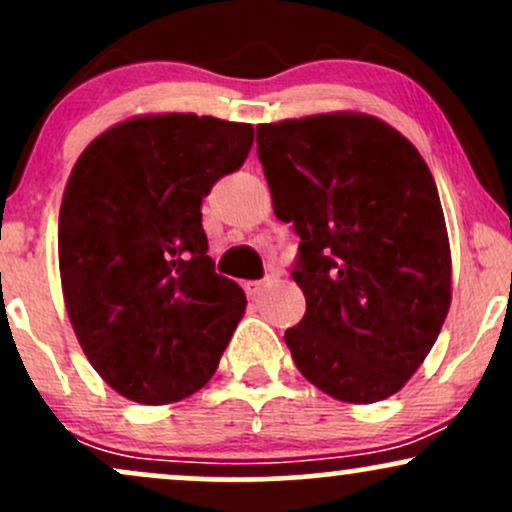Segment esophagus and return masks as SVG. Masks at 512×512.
<instances>
[{"instance_id": "obj_1", "label": "esophagus", "mask_w": 512, "mask_h": 512, "mask_svg": "<svg viewBox=\"0 0 512 512\" xmlns=\"http://www.w3.org/2000/svg\"><path fill=\"white\" fill-rule=\"evenodd\" d=\"M267 286H269V279H262V281H248V284H245L243 289H245V293H248L250 298H257L264 289H267Z\"/></svg>"}]
</instances>
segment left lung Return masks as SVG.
Wrapping results in <instances>:
<instances>
[{
    "mask_svg": "<svg viewBox=\"0 0 512 512\" xmlns=\"http://www.w3.org/2000/svg\"><path fill=\"white\" fill-rule=\"evenodd\" d=\"M274 214L298 243L305 315L293 363L334 399L395 395L450 308V245L431 170L409 139L358 113L257 127Z\"/></svg>",
    "mask_w": 512,
    "mask_h": 512,
    "instance_id": "8db88e82",
    "label": "left lung"
}]
</instances>
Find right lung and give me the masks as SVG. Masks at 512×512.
<instances>
[{
  "instance_id": "1",
  "label": "right lung",
  "mask_w": 512,
  "mask_h": 512,
  "mask_svg": "<svg viewBox=\"0 0 512 512\" xmlns=\"http://www.w3.org/2000/svg\"><path fill=\"white\" fill-rule=\"evenodd\" d=\"M255 129L195 113L134 117L93 139L60 207L64 303L122 397L168 404L209 383L245 293L207 255L202 199L245 163Z\"/></svg>"
}]
</instances>
